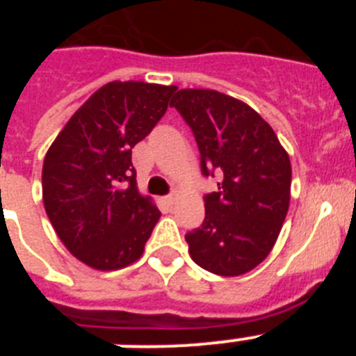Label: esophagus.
Returning <instances> with one entry per match:
<instances>
[{
	"label": "esophagus",
	"mask_w": 356,
	"mask_h": 356,
	"mask_svg": "<svg viewBox=\"0 0 356 356\" xmlns=\"http://www.w3.org/2000/svg\"><path fill=\"white\" fill-rule=\"evenodd\" d=\"M163 200H165V203H169V205H172V203H175V201H176V193L168 194V196L163 197Z\"/></svg>",
	"instance_id": "esophagus-1"
}]
</instances>
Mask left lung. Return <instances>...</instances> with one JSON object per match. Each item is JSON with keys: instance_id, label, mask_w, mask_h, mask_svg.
<instances>
[{"instance_id": "1", "label": "left lung", "mask_w": 356, "mask_h": 356, "mask_svg": "<svg viewBox=\"0 0 356 356\" xmlns=\"http://www.w3.org/2000/svg\"><path fill=\"white\" fill-rule=\"evenodd\" d=\"M171 106L193 130L203 176H221L203 225L185 235L191 259L213 275H244L271 253L287 216V151L250 105L222 92L181 89Z\"/></svg>"}]
</instances>
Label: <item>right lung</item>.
Listing matches in <instances>:
<instances>
[{
  "mask_svg": "<svg viewBox=\"0 0 356 356\" xmlns=\"http://www.w3.org/2000/svg\"><path fill=\"white\" fill-rule=\"evenodd\" d=\"M175 85L110 81L74 112L42 165L44 209L78 260L99 271L140 259L160 217L140 196L131 149L162 119Z\"/></svg>",
  "mask_w": 356,
  "mask_h": 356,
  "instance_id": "right-lung-1",
  "label": "right lung"
}]
</instances>
